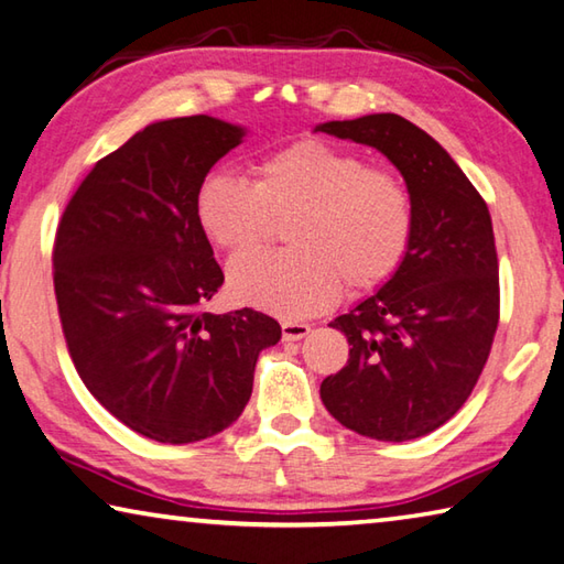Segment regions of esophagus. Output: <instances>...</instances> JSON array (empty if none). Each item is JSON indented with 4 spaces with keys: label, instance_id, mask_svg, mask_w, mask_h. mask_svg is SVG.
Masks as SVG:
<instances>
[{
    "label": "esophagus",
    "instance_id": "esophagus-1",
    "mask_svg": "<svg viewBox=\"0 0 564 564\" xmlns=\"http://www.w3.org/2000/svg\"><path fill=\"white\" fill-rule=\"evenodd\" d=\"M310 332H312L310 324L292 322V319H284L282 322V337H284V341H300V339L307 337Z\"/></svg>",
    "mask_w": 564,
    "mask_h": 564
}]
</instances>
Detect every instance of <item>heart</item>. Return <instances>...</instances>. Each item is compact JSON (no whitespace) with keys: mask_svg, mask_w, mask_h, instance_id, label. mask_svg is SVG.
Listing matches in <instances>:
<instances>
[{"mask_svg":"<svg viewBox=\"0 0 564 564\" xmlns=\"http://www.w3.org/2000/svg\"><path fill=\"white\" fill-rule=\"evenodd\" d=\"M254 183L215 171L195 193L203 232L230 252L264 240L272 215L292 213L288 250L237 257V302L300 319L329 310L344 282L369 292L399 272L413 240V203L397 173L319 138L262 158Z\"/></svg>","mask_w":564,"mask_h":564,"instance_id":"heart-1","label":"heart"}]
</instances>
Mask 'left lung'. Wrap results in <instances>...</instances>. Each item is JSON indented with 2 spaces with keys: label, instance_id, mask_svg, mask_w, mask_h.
<instances>
[{
  "label": "left lung",
  "instance_id": "obj_1",
  "mask_svg": "<svg viewBox=\"0 0 564 564\" xmlns=\"http://www.w3.org/2000/svg\"><path fill=\"white\" fill-rule=\"evenodd\" d=\"M314 131L381 151L413 203V240L399 272L329 327L349 361L322 381L341 426L377 441H411L468 401L500 317L498 252L488 205L433 138L397 113L329 121Z\"/></svg>",
  "mask_w": 564,
  "mask_h": 564
}]
</instances>
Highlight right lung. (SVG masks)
<instances>
[{"label": "right lung", "instance_id": "obj_1", "mask_svg": "<svg viewBox=\"0 0 564 564\" xmlns=\"http://www.w3.org/2000/svg\"><path fill=\"white\" fill-rule=\"evenodd\" d=\"M242 138L213 116L145 126L94 165L56 230L54 292L78 377L158 443L210 438L240 419L257 357L282 337L262 312H205L225 274L195 193Z\"/></svg>", "mask_w": 564, "mask_h": 564}]
</instances>
